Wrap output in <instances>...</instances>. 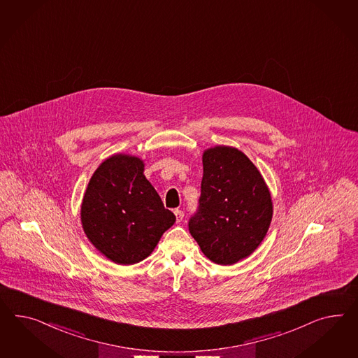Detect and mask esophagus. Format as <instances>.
Wrapping results in <instances>:
<instances>
[{
    "label": "esophagus",
    "instance_id": "1",
    "mask_svg": "<svg viewBox=\"0 0 358 358\" xmlns=\"http://www.w3.org/2000/svg\"><path fill=\"white\" fill-rule=\"evenodd\" d=\"M174 215H176L177 222H181V220H182V217H184V211H182V210H180V208H176V210H174Z\"/></svg>",
    "mask_w": 358,
    "mask_h": 358
}]
</instances>
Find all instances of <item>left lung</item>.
<instances>
[{"instance_id":"obj_1","label":"left lung","mask_w":358,"mask_h":358,"mask_svg":"<svg viewBox=\"0 0 358 358\" xmlns=\"http://www.w3.org/2000/svg\"><path fill=\"white\" fill-rule=\"evenodd\" d=\"M271 219L268 187L249 157L227 145L204 151L198 210L189 219V232L204 255L222 266L249 257Z\"/></svg>"}]
</instances>
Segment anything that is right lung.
Listing matches in <instances>:
<instances>
[{
    "mask_svg": "<svg viewBox=\"0 0 358 358\" xmlns=\"http://www.w3.org/2000/svg\"><path fill=\"white\" fill-rule=\"evenodd\" d=\"M143 171L136 156L113 155L95 171L83 196L80 219L88 240L118 264L143 261L176 222Z\"/></svg>",
    "mask_w": 358,
    "mask_h": 358,
    "instance_id": "1",
    "label": "right lung"
}]
</instances>
